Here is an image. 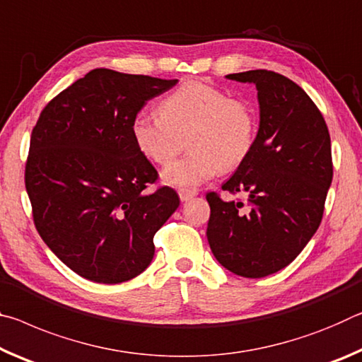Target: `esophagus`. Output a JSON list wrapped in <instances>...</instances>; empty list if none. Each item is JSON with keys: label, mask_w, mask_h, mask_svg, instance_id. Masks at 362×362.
<instances>
[{"label": "esophagus", "mask_w": 362, "mask_h": 362, "mask_svg": "<svg viewBox=\"0 0 362 362\" xmlns=\"http://www.w3.org/2000/svg\"><path fill=\"white\" fill-rule=\"evenodd\" d=\"M195 195H197V191H194V189H181L180 191V199L182 202H187V200H191Z\"/></svg>", "instance_id": "34e87169"}]
</instances>
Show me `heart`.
<instances>
[{"instance_id": "b5f03b06", "label": "heart", "mask_w": 362, "mask_h": 362, "mask_svg": "<svg viewBox=\"0 0 362 362\" xmlns=\"http://www.w3.org/2000/svg\"><path fill=\"white\" fill-rule=\"evenodd\" d=\"M158 114L136 117L132 136L142 156L157 165L168 163L184 145L182 138H188L192 152L162 171L165 185L176 189L197 187L221 170L237 168L257 138L252 105L202 81L176 88L160 103Z\"/></svg>"}]
</instances>
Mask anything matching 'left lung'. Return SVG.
<instances>
[{"label":"left lung","instance_id":"1","mask_svg":"<svg viewBox=\"0 0 362 362\" xmlns=\"http://www.w3.org/2000/svg\"><path fill=\"white\" fill-rule=\"evenodd\" d=\"M226 76L257 86L259 129L250 156L221 187L247 200L206 194V237L224 268L258 279L292 263L321 224L334 176L330 134L317 105L287 76L271 70Z\"/></svg>","mask_w":362,"mask_h":362}]
</instances>
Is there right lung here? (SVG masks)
Here are the masks:
<instances>
[{"label":"right lung","mask_w":362,"mask_h":362,"mask_svg":"<svg viewBox=\"0 0 362 362\" xmlns=\"http://www.w3.org/2000/svg\"><path fill=\"white\" fill-rule=\"evenodd\" d=\"M177 80L94 69L59 93L33 127L25 189L33 223L76 274L120 284L153 258V235L180 206L168 186L153 192V165L132 125L147 100Z\"/></svg>","instance_id":"obj_1"}]
</instances>
